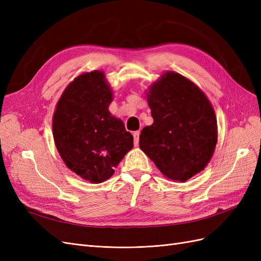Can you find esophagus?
I'll return each instance as SVG.
<instances>
[{
    "mask_svg": "<svg viewBox=\"0 0 261 261\" xmlns=\"http://www.w3.org/2000/svg\"><path fill=\"white\" fill-rule=\"evenodd\" d=\"M139 135H140V132L137 130V132H134L133 136H134V145L137 146L138 143H139Z\"/></svg>",
    "mask_w": 261,
    "mask_h": 261,
    "instance_id": "34e87169",
    "label": "esophagus"
}]
</instances>
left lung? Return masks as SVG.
I'll return each mask as SVG.
<instances>
[{
	"label": "left lung",
	"instance_id": "left-lung-1",
	"mask_svg": "<svg viewBox=\"0 0 261 261\" xmlns=\"http://www.w3.org/2000/svg\"><path fill=\"white\" fill-rule=\"evenodd\" d=\"M147 101L153 123L139 147L164 176L186 181L207 167L218 141L215 110L198 87L174 72L150 86Z\"/></svg>",
	"mask_w": 261,
	"mask_h": 261
}]
</instances>
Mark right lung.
Segmentation results:
<instances>
[{
    "label": "right lung",
    "mask_w": 261,
    "mask_h": 261,
    "mask_svg": "<svg viewBox=\"0 0 261 261\" xmlns=\"http://www.w3.org/2000/svg\"><path fill=\"white\" fill-rule=\"evenodd\" d=\"M112 99L103 72L93 70L66 87L53 115V138L63 161L93 184L111 177L134 146L124 123L109 111Z\"/></svg>",
    "instance_id": "add662e5"
}]
</instances>
